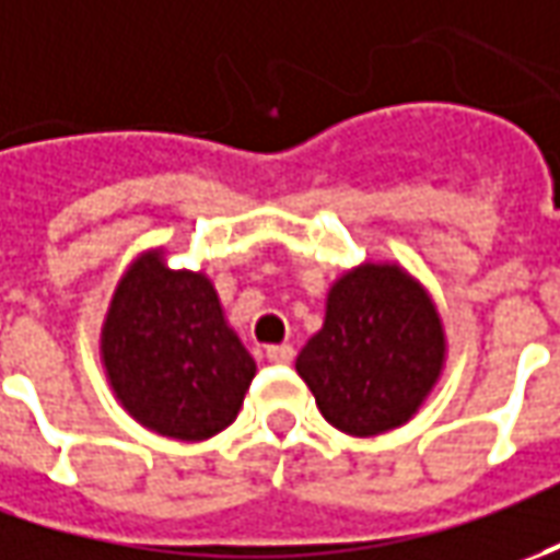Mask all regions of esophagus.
Instances as JSON below:
<instances>
[{"label":"esophagus","mask_w":560,"mask_h":560,"mask_svg":"<svg viewBox=\"0 0 560 560\" xmlns=\"http://www.w3.org/2000/svg\"><path fill=\"white\" fill-rule=\"evenodd\" d=\"M294 346L291 343H279V346H266V359L272 364H291L294 361Z\"/></svg>","instance_id":"34e87169"}]
</instances>
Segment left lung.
Returning a JSON list of instances; mask_svg holds the SVG:
<instances>
[{
  "label": "left lung",
  "instance_id": "1",
  "mask_svg": "<svg viewBox=\"0 0 560 560\" xmlns=\"http://www.w3.org/2000/svg\"><path fill=\"white\" fill-rule=\"evenodd\" d=\"M444 328L432 296L395 264H364L334 281L325 325L296 355L315 405L346 435L405 425L439 383Z\"/></svg>",
  "mask_w": 560,
  "mask_h": 560
}]
</instances>
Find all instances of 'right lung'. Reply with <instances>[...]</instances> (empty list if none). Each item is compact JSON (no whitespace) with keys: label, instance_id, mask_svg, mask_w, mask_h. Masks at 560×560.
I'll use <instances>...</instances> for the list:
<instances>
[{"label":"right lung","instance_id":"add662e5","mask_svg":"<svg viewBox=\"0 0 560 560\" xmlns=\"http://www.w3.org/2000/svg\"><path fill=\"white\" fill-rule=\"evenodd\" d=\"M101 359L121 408L180 441L226 429L257 374L211 279L168 269L162 250L140 254L121 276L101 330Z\"/></svg>","mask_w":560,"mask_h":560}]
</instances>
